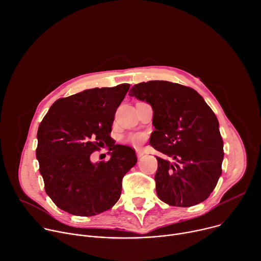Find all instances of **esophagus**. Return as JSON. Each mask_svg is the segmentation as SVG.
<instances>
[{"label": "esophagus", "mask_w": 261, "mask_h": 261, "mask_svg": "<svg viewBox=\"0 0 261 261\" xmlns=\"http://www.w3.org/2000/svg\"><path fill=\"white\" fill-rule=\"evenodd\" d=\"M144 154H145V152H144L143 150H141V149H136V155H137V158H138V159H141Z\"/></svg>", "instance_id": "esophagus-1"}]
</instances>
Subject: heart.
Instances as JSON below:
<instances>
[{
	"label": "heart",
	"mask_w": 261,
	"mask_h": 261,
	"mask_svg": "<svg viewBox=\"0 0 261 261\" xmlns=\"http://www.w3.org/2000/svg\"><path fill=\"white\" fill-rule=\"evenodd\" d=\"M145 135L143 133L140 132H134V133H130L129 135H127V137L125 138V143L134 146V147H140L144 142H145Z\"/></svg>",
	"instance_id": "b5f03b06"
}]
</instances>
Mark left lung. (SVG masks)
<instances>
[{"instance_id":"8db88e82","label":"left lung","mask_w":261,"mask_h":261,"mask_svg":"<svg viewBox=\"0 0 261 261\" xmlns=\"http://www.w3.org/2000/svg\"><path fill=\"white\" fill-rule=\"evenodd\" d=\"M129 95L152 106L150 145L173 161L156 158L160 199L176 206L204 201L222 171L223 141L215 113L194 89L167 81L136 84Z\"/></svg>"}]
</instances>
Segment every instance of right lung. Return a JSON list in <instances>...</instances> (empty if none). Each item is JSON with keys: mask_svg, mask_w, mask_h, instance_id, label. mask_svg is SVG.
Returning <instances> with one entry per match:
<instances>
[{"mask_svg": "<svg viewBox=\"0 0 261 261\" xmlns=\"http://www.w3.org/2000/svg\"><path fill=\"white\" fill-rule=\"evenodd\" d=\"M129 84L94 88L59 98L38 130L37 159L45 191L57 206L77 216H92L119 199L121 180L136 164L134 149L110 137L116 109ZM106 144L112 158L92 164L91 154Z\"/></svg>", "mask_w": 261, "mask_h": 261, "instance_id": "add662e5", "label": "right lung"}]
</instances>
